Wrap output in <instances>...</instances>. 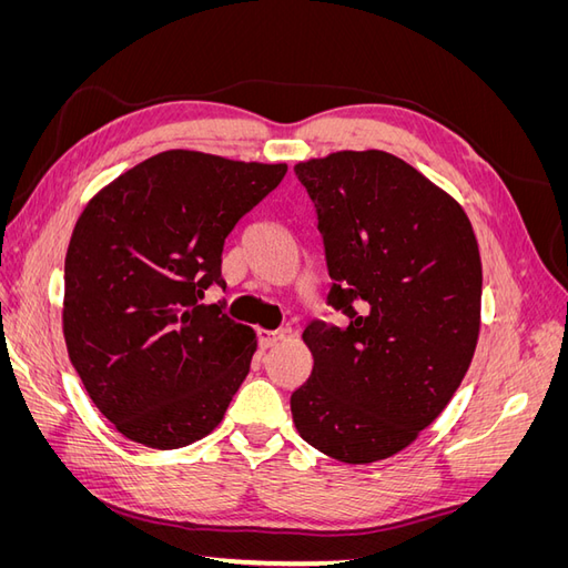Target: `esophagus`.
<instances>
[{
    "label": "esophagus",
    "mask_w": 568,
    "mask_h": 568,
    "mask_svg": "<svg viewBox=\"0 0 568 568\" xmlns=\"http://www.w3.org/2000/svg\"><path fill=\"white\" fill-rule=\"evenodd\" d=\"M282 338H284V332H265V329L257 332V341H261V348L277 346Z\"/></svg>",
    "instance_id": "34e87169"
}]
</instances>
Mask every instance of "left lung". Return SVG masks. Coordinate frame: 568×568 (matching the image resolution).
<instances>
[{"instance_id": "obj_1", "label": "left lung", "mask_w": 568, "mask_h": 568, "mask_svg": "<svg viewBox=\"0 0 568 568\" xmlns=\"http://www.w3.org/2000/svg\"><path fill=\"white\" fill-rule=\"evenodd\" d=\"M315 203L346 322L313 320L307 382L291 393L305 443L346 464L419 436L467 374L480 326V255L462 205L386 151H336L294 168Z\"/></svg>"}]
</instances>
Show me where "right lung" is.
<instances>
[{"mask_svg":"<svg viewBox=\"0 0 568 568\" xmlns=\"http://www.w3.org/2000/svg\"><path fill=\"white\" fill-rule=\"evenodd\" d=\"M284 175V163L175 149L82 211L65 253L63 336L92 403L125 438L175 450L225 417L255 334L201 298L225 288L227 234Z\"/></svg>","mask_w":568,"mask_h":568,"instance_id":"obj_1","label":"right lung"}]
</instances>
